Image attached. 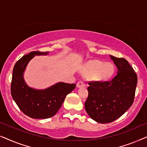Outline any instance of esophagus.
Wrapping results in <instances>:
<instances>
[{"instance_id": "34e87169", "label": "esophagus", "mask_w": 147, "mask_h": 147, "mask_svg": "<svg viewBox=\"0 0 147 147\" xmlns=\"http://www.w3.org/2000/svg\"><path fill=\"white\" fill-rule=\"evenodd\" d=\"M76 86H77V87L80 88V87H82V86H85V84H84V82L83 81H82V80H80V81H78L77 82V84H76Z\"/></svg>"}]
</instances>
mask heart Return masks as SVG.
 <instances>
[{
	"instance_id": "b5f03b06",
	"label": "heart",
	"mask_w": 147,
	"mask_h": 147,
	"mask_svg": "<svg viewBox=\"0 0 147 147\" xmlns=\"http://www.w3.org/2000/svg\"><path fill=\"white\" fill-rule=\"evenodd\" d=\"M115 68L110 63L103 64L98 61H90L85 64L82 69V73L91 76L96 81L104 82L110 79L114 74Z\"/></svg>"
}]
</instances>
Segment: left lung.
<instances>
[{
    "label": "left lung",
    "mask_w": 147,
    "mask_h": 147,
    "mask_svg": "<svg viewBox=\"0 0 147 147\" xmlns=\"http://www.w3.org/2000/svg\"><path fill=\"white\" fill-rule=\"evenodd\" d=\"M117 74L110 81L88 82L84 103L89 117L99 123H109L121 117L133 105L137 75L127 60L110 55Z\"/></svg>",
    "instance_id": "1"
}]
</instances>
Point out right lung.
<instances>
[{"label": "right lung", "mask_w": 147, "mask_h": 147, "mask_svg": "<svg viewBox=\"0 0 147 147\" xmlns=\"http://www.w3.org/2000/svg\"><path fill=\"white\" fill-rule=\"evenodd\" d=\"M49 52L33 51L22 57L14 65L11 92L12 98L24 114L32 119H45L55 116L65 97L75 88V84L58 82L44 90H36L27 86L23 73L26 65L35 55H46Z\"/></svg>", "instance_id": "add662e5"}]
</instances>
